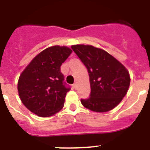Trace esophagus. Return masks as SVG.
I'll use <instances>...</instances> for the list:
<instances>
[{"instance_id":"34e87169","label":"esophagus","mask_w":150,"mask_h":150,"mask_svg":"<svg viewBox=\"0 0 150 150\" xmlns=\"http://www.w3.org/2000/svg\"><path fill=\"white\" fill-rule=\"evenodd\" d=\"M73 86H74V88H75V89H76V88H77V84H76V83H74V84L73 85Z\"/></svg>"}]
</instances>
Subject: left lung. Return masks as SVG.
<instances>
[{"instance_id":"8db88e82","label":"left lung","mask_w":150,"mask_h":150,"mask_svg":"<svg viewBox=\"0 0 150 150\" xmlns=\"http://www.w3.org/2000/svg\"><path fill=\"white\" fill-rule=\"evenodd\" d=\"M71 49L86 67L91 93L81 99L85 107L94 112H104L116 107L125 96L130 86L127 69L101 49L91 45H74Z\"/></svg>"}]
</instances>
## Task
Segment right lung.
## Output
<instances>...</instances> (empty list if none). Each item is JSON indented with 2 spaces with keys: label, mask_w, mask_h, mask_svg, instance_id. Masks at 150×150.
<instances>
[{
  "label": "right lung",
  "mask_w": 150,
  "mask_h": 150,
  "mask_svg": "<svg viewBox=\"0 0 150 150\" xmlns=\"http://www.w3.org/2000/svg\"><path fill=\"white\" fill-rule=\"evenodd\" d=\"M71 52L67 46L49 47L34 57L22 71L18 82V95L30 112L49 117L63 108L71 88L64 82L60 67Z\"/></svg>",
  "instance_id": "obj_1"
}]
</instances>
